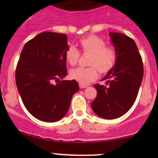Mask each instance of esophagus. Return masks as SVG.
<instances>
[{"label":"esophagus","mask_w":158,"mask_h":158,"mask_svg":"<svg viewBox=\"0 0 158 158\" xmlns=\"http://www.w3.org/2000/svg\"><path fill=\"white\" fill-rule=\"evenodd\" d=\"M86 87H87V85H82V84H79V88L80 89H85V88H86Z\"/></svg>","instance_id":"obj_1"}]
</instances>
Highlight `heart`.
Masks as SVG:
<instances>
[{"label": "heart", "instance_id": "1", "mask_svg": "<svg viewBox=\"0 0 158 158\" xmlns=\"http://www.w3.org/2000/svg\"><path fill=\"white\" fill-rule=\"evenodd\" d=\"M82 51L88 52L89 67H77L70 71V77L82 85H87L95 80L98 76V69L102 73H108L114 66L117 60L116 51L106 47L104 40L96 36H89L79 40ZM80 52L75 46L69 45L66 50V61L71 66L78 63Z\"/></svg>", "mask_w": 158, "mask_h": 158}]
</instances>
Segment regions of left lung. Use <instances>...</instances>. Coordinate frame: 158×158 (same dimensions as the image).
<instances>
[{
  "label": "left lung",
  "mask_w": 158,
  "mask_h": 158,
  "mask_svg": "<svg viewBox=\"0 0 158 158\" xmlns=\"http://www.w3.org/2000/svg\"><path fill=\"white\" fill-rule=\"evenodd\" d=\"M117 53L114 66L102 79L106 85L95 84L96 98L91 104L99 117L114 119L125 114L136 100L144 76L142 59L131 38L120 33H110Z\"/></svg>",
  "instance_id": "1"
}]
</instances>
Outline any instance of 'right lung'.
Wrapping results in <instances>:
<instances>
[{"label":"right lung","instance_id":"obj_1","mask_svg":"<svg viewBox=\"0 0 158 158\" xmlns=\"http://www.w3.org/2000/svg\"><path fill=\"white\" fill-rule=\"evenodd\" d=\"M68 47L66 34L44 32L27 42L20 53L15 73L17 89L27 111L43 122L64 117L79 89L74 79L60 81L67 75Z\"/></svg>","mask_w":158,"mask_h":158}]
</instances>
